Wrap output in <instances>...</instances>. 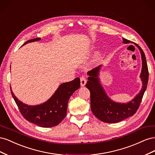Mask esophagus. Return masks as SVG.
Returning a JSON list of instances; mask_svg holds the SVG:
<instances>
[{"instance_id":"esophagus-1","label":"esophagus","mask_w":155,"mask_h":155,"mask_svg":"<svg viewBox=\"0 0 155 155\" xmlns=\"http://www.w3.org/2000/svg\"><path fill=\"white\" fill-rule=\"evenodd\" d=\"M80 80H81V87H84V86H85L86 83H87L85 77L84 76H82L80 78Z\"/></svg>"}]
</instances>
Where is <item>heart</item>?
<instances>
[{"mask_svg":"<svg viewBox=\"0 0 155 155\" xmlns=\"http://www.w3.org/2000/svg\"><path fill=\"white\" fill-rule=\"evenodd\" d=\"M99 58H100V54L97 53V54H96V55H95V59L97 60Z\"/></svg>","mask_w":155,"mask_h":155,"instance_id":"b5f03b06","label":"heart"}]
</instances>
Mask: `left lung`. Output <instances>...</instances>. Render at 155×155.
<instances>
[{"label": "left lung", "mask_w": 155, "mask_h": 155, "mask_svg": "<svg viewBox=\"0 0 155 155\" xmlns=\"http://www.w3.org/2000/svg\"><path fill=\"white\" fill-rule=\"evenodd\" d=\"M123 41L124 43H130V41L127 39H123ZM136 46L140 50L142 56V68L140 78L142 81L143 86L141 91L130 101L127 104L116 103L112 101L107 95L98 77L101 65L92 69L87 73L89 77L88 78L86 87L91 92V110L94 115L104 122H119L133 116L139 108L144 92L147 88L149 72L143 51L137 44H136Z\"/></svg>", "instance_id": "obj_1"}]
</instances>
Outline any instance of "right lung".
<instances>
[{
	"instance_id": "add662e5",
	"label": "right lung",
	"mask_w": 155,
	"mask_h": 155,
	"mask_svg": "<svg viewBox=\"0 0 155 155\" xmlns=\"http://www.w3.org/2000/svg\"><path fill=\"white\" fill-rule=\"evenodd\" d=\"M39 40V37L31 39L26 41L23 45ZM79 87L80 79L79 78L71 81L62 83L48 101L34 106L23 104L14 95L11 87L10 90L21 114L26 120L42 127H51L58 125L65 118L68 100Z\"/></svg>"
}]
</instances>
